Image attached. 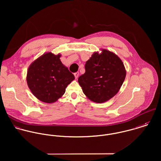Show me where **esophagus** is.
<instances>
[{"label":"esophagus","mask_w":161,"mask_h":161,"mask_svg":"<svg viewBox=\"0 0 161 161\" xmlns=\"http://www.w3.org/2000/svg\"><path fill=\"white\" fill-rule=\"evenodd\" d=\"M74 74V76H75V78H77V77H79V72H75Z\"/></svg>","instance_id":"34e87169"}]
</instances>
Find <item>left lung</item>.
<instances>
[{
  "label": "left lung",
  "mask_w": 161,
  "mask_h": 161,
  "mask_svg": "<svg viewBox=\"0 0 161 161\" xmlns=\"http://www.w3.org/2000/svg\"><path fill=\"white\" fill-rule=\"evenodd\" d=\"M85 70L78 82L88 98L96 103L105 102L114 97L126 77L121 60L105 49L101 54L94 53L86 62Z\"/></svg>",
  "instance_id": "1"
}]
</instances>
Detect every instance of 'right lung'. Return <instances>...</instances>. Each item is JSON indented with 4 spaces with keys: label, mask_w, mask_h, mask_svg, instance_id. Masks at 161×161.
<instances>
[{
    "label": "right lung",
    "mask_w": 161,
    "mask_h": 161,
    "mask_svg": "<svg viewBox=\"0 0 161 161\" xmlns=\"http://www.w3.org/2000/svg\"><path fill=\"white\" fill-rule=\"evenodd\" d=\"M61 55L44 54L35 60L27 71L29 89L40 100L53 103L65 93L74 75L60 60Z\"/></svg>",
    "instance_id": "1"
}]
</instances>
